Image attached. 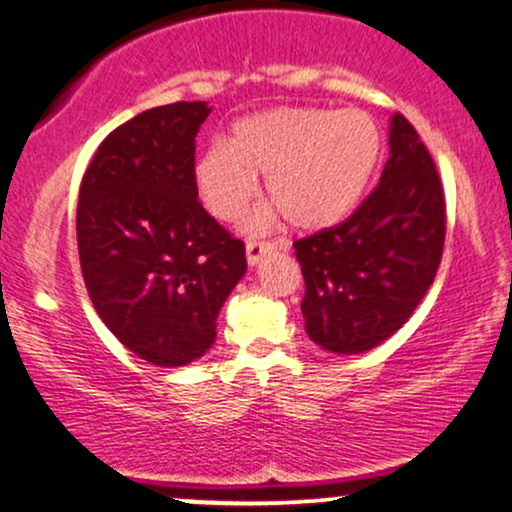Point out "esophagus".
Segmentation results:
<instances>
[{
	"label": "esophagus",
	"instance_id": "34e87169",
	"mask_svg": "<svg viewBox=\"0 0 512 512\" xmlns=\"http://www.w3.org/2000/svg\"><path fill=\"white\" fill-rule=\"evenodd\" d=\"M276 248H279V243H269V240L267 243H264V240H248V243H245V257H248L250 267H255L267 252H274Z\"/></svg>",
	"mask_w": 512,
	"mask_h": 512
}]
</instances>
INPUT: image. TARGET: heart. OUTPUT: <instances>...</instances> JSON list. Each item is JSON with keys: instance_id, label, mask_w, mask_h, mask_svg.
Masks as SVG:
<instances>
[{"instance_id": "1", "label": "heart", "mask_w": 512, "mask_h": 512, "mask_svg": "<svg viewBox=\"0 0 512 512\" xmlns=\"http://www.w3.org/2000/svg\"><path fill=\"white\" fill-rule=\"evenodd\" d=\"M381 157V131L362 109L276 107L233 123L195 162V186L217 219L231 221L257 193V176L274 205L248 217L267 229L283 214L298 231L341 224L357 207Z\"/></svg>"}]
</instances>
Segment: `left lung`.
<instances>
[{
    "label": "left lung",
    "instance_id": "8db88e82",
    "mask_svg": "<svg viewBox=\"0 0 512 512\" xmlns=\"http://www.w3.org/2000/svg\"><path fill=\"white\" fill-rule=\"evenodd\" d=\"M379 186L346 221L295 240L305 276L300 310L317 346L355 355L408 322L434 283L446 240L439 171L415 126L391 116Z\"/></svg>",
    "mask_w": 512,
    "mask_h": 512
}]
</instances>
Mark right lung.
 Listing matches in <instances>:
<instances>
[{"label": "right lung", "mask_w": 512, "mask_h": 512, "mask_svg": "<svg viewBox=\"0 0 512 512\" xmlns=\"http://www.w3.org/2000/svg\"><path fill=\"white\" fill-rule=\"evenodd\" d=\"M212 109L174 102L102 140L78 195V255L97 315L131 353L181 367L212 348L243 279V240L197 200L195 135Z\"/></svg>", "instance_id": "right-lung-1"}]
</instances>
